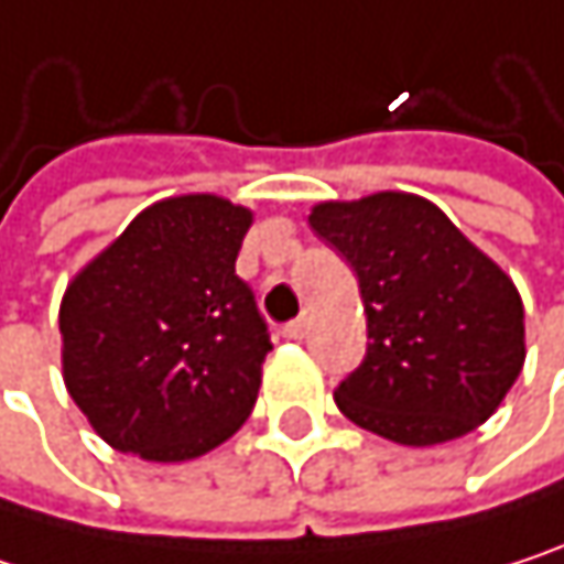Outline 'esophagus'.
I'll return each instance as SVG.
<instances>
[{"mask_svg": "<svg viewBox=\"0 0 564 564\" xmlns=\"http://www.w3.org/2000/svg\"><path fill=\"white\" fill-rule=\"evenodd\" d=\"M310 333V316L303 313V316H296V319H290L286 326H283V336L286 339H303Z\"/></svg>", "mask_w": 564, "mask_h": 564, "instance_id": "1", "label": "esophagus"}]
</instances>
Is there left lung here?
Masks as SVG:
<instances>
[{"label":"left lung","mask_w":564,"mask_h":564,"mask_svg":"<svg viewBox=\"0 0 564 564\" xmlns=\"http://www.w3.org/2000/svg\"><path fill=\"white\" fill-rule=\"evenodd\" d=\"M310 228L356 271L369 346L336 389L359 427L408 447L484 424L525 362L522 300L427 198L376 192L319 202Z\"/></svg>","instance_id":"left-lung-1"}]
</instances>
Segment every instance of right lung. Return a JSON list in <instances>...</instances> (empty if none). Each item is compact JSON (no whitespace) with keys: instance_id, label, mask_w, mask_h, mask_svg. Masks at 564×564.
<instances>
[{"instance_id":"add662e5","label":"right lung","mask_w":564,"mask_h":564,"mask_svg":"<svg viewBox=\"0 0 564 564\" xmlns=\"http://www.w3.org/2000/svg\"><path fill=\"white\" fill-rule=\"evenodd\" d=\"M251 218L218 195L156 202L67 283L64 386L110 447L192 460L251 414L274 349L235 274Z\"/></svg>"}]
</instances>
